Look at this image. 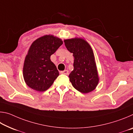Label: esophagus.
I'll list each match as a JSON object with an SVG mask.
<instances>
[{
  "instance_id": "1",
  "label": "esophagus",
  "mask_w": 133,
  "mask_h": 133,
  "mask_svg": "<svg viewBox=\"0 0 133 133\" xmlns=\"http://www.w3.org/2000/svg\"><path fill=\"white\" fill-rule=\"evenodd\" d=\"M60 73L64 74V75H69V71L67 70H64V71H60Z\"/></svg>"
}]
</instances>
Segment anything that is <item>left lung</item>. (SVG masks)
Wrapping results in <instances>:
<instances>
[{
    "label": "left lung",
    "mask_w": 133,
    "mask_h": 133,
    "mask_svg": "<svg viewBox=\"0 0 133 133\" xmlns=\"http://www.w3.org/2000/svg\"><path fill=\"white\" fill-rule=\"evenodd\" d=\"M64 42L74 57V69L69 76L73 86L82 93L93 91L98 84L99 77L91 46L82 37L65 39Z\"/></svg>",
    "instance_id": "obj_1"
}]
</instances>
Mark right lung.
Returning a JSON list of instances; mask_svg holds the SVG:
<instances>
[{
	"label": "right lung",
	"mask_w": 133,
	"mask_h": 133,
	"mask_svg": "<svg viewBox=\"0 0 133 133\" xmlns=\"http://www.w3.org/2000/svg\"><path fill=\"white\" fill-rule=\"evenodd\" d=\"M63 43L52 35H46L32 43L24 59L23 75L26 84L37 91L49 89L59 73L50 56Z\"/></svg>",
	"instance_id": "obj_1"
}]
</instances>
